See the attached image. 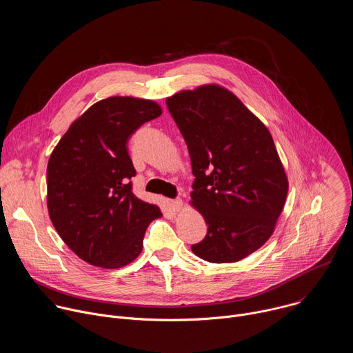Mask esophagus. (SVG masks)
I'll use <instances>...</instances> for the list:
<instances>
[{"instance_id": "1", "label": "esophagus", "mask_w": 353, "mask_h": 353, "mask_svg": "<svg viewBox=\"0 0 353 353\" xmlns=\"http://www.w3.org/2000/svg\"><path fill=\"white\" fill-rule=\"evenodd\" d=\"M169 207H170V210H173L174 212H179V211H181L183 210V201L180 199V198H176V199H170L169 201Z\"/></svg>"}]
</instances>
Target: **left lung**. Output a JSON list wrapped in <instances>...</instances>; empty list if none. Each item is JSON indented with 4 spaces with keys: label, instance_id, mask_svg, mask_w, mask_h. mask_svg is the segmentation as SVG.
<instances>
[{
    "label": "left lung",
    "instance_id": "8db88e82",
    "mask_svg": "<svg viewBox=\"0 0 353 353\" xmlns=\"http://www.w3.org/2000/svg\"><path fill=\"white\" fill-rule=\"evenodd\" d=\"M195 176L191 205L208 233L192 253L210 263H237L274 233L288 177L263 121L223 86L210 83L166 99Z\"/></svg>",
    "mask_w": 353,
    "mask_h": 353
}]
</instances>
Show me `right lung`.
<instances>
[{
    "label": "right lung",
    "mask_w": 353,
    "mask_h": 353,
    "mask_svg": "<svg viewBox=\"0 0 353 353\" xmlns=\"http://www.w3.org/2000/svg\"><path fill=\"white\" fill-rule=\"evenodd\" d=\"M162 114L154 100L112 96L78 117L50 155L47 210L57 233L90 265L121 268L142 251L158 205L132 192L135 176L128 139Z\"/></svg>",
    "instance_id": "1"
}]
</instances>
